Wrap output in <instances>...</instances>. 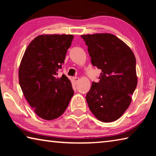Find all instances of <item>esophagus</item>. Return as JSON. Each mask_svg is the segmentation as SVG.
I'll use <instances>...</instances> for the list:
<instances>
[{
	"instance_id": "34e87169",
	"label": "esophagus",
	"mask_w": 156,
	"mask_h": 156,
	"mask_svg": "<svg viewBox=\"0 0 156 156\" xmlns=\"http://www.w3.org/2000/svg\"><path fill=\"white\" fill-rule=\"evenodd\" d=\"M72 80H73V83H74V84H77L79 81V78L78 77H73Z\"/></svg>"
}]
</instances>
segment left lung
<instances>
[{
    "instance_id": "1",
    "label": "left lung",
    "mask_w": 156,
    "mask_h": 156,
    "mask_svg": "<svg viewBox=\"0 0 156 156\" xmlns=\"http://www.w3.org/2000/svg\"><path fill=\"white\" fill-rule=\"evenodd\" d=\"M92 65L101 69L98 83L87 94L89 109L104 122L115 121L127 109L138 83L136 60L131 49L111 34L82 35Z\"/></svg>"
}]
</instances>
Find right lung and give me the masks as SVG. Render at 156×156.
I'll return each mask as SVG.
<instances>
[{"instance_id": "right-lung-1", "label": "right lung", "mask_w": 156, "mask_h": 156, "mask_svg": "<svg viewBox=\"0 0 156 156\" xmlns=\"http://www.w3.org/2000/svg\"><path fill=\"white\" fill-rule=\"evenodd\" d=\"M73 35L37 36L29 44L21 60L18 78L26 100L39 117L51 120L68 107L73 91L65 75L57 78Z\"/></svg>"}]
</instances>
